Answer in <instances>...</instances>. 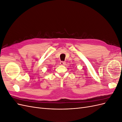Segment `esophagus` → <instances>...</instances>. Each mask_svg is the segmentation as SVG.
<instances>
[{
	"instance_id": "1",
	"label": "esophagus",
	"mask_w": 122,
	"mask_h": 122,
	"mask_svg": "<svg viewBox=\"0 0 122 122\" xmlns=\"http://www.w3.org/2000/svg\"><path fill=\"white\" fill-rule=\"evenodd\" d=\"M60 64H61V65H65L66 64V62H65V61H61L60 62Z\"/></svg>"
}]
</instances>
